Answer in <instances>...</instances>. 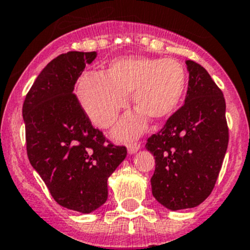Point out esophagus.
I'll list each match as a JSON object with an SVG mask.
<instances>
[{
  "label": "esophagus",
  "instance_id": "esophagus-1",
  "mask_svg": "<svg viewBox=\"0 0 250 250\" xmlns=\"http://www.w3.org/2000/svg\"><path fill=\"white\" fill-rule=\"evenodd\" d=\"M139 149H140V144H130V145L128 146V153L134 154L136 153Z\"/></svg>",
  "mask_w": 250,
  "mask_h": 250
}]
</instances>
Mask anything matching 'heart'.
<instances>
[{"label": "heart", "instance_id": "obj_1", "mask_svg": "<svg viewBox=\"0 0 250 250\" xmlns=\"http://www.w3.org/2000/svg\"><path fill=\"white\" fill-rule=\"evenodd\" d=\"M187 77L175 60L125 57L110 63L106 77L90 73L78 83V99L91 122L109 128L128 104V96L140 110L125 115L114 130L117 140L138 138L146 130L148 116L164 121L177 110L185 97Z\"/></svg>", "mask_w": 250, "mask_h": 250}]
</instances>
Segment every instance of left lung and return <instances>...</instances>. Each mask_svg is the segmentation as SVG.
<instances>
[{
    "label": "left lung",
    "instance_id": "8db88e82",
    "mask_svg": "<svg viewBox=\"0 0 250 250\" xmlns=\"http://www.w3.org/2000/svg\"><path fill=\"white\" fill-rule=\"evenodd\" d=\"M186 64L185 105L146 144L156 159L152 194L171 211L191 208L208 198L229 143L222 91L204 67L190 60Z\"/></svg>",
    "mask_w": 250,
    "mask_h": 250
}]
</instances>
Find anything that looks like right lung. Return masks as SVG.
<instances>
[{
  "label": "right lung",
  "instance_id": "right-lung-1",
  "mask_svg": "<svg viewBox=\"0 0 250 250\" xmlns=\"http://www.w3.org/2000/svg\"><path fill=\"white\" fill-rule=\"evenodd\" d=\"M97 52L69 51L46 64L22 106L27 156L55 201L91 213L107 199V178L127 157L125 147L105 143L73 94Z\"/></svg>",
  "mask_w": 250,
  "mask_h": 250
}]
</instances>
